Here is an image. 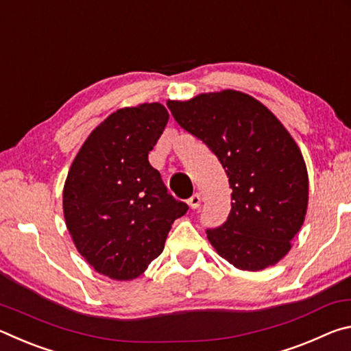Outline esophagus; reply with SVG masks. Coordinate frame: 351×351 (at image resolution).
I'll use <instances>...</instances> for the list:
<instances>
[{
	"instance_id": "obj_1",
	"label": "esophagus",
	"mask_w": 351,
	"mask_h": 351,
	"mask_svg": "<svg viewBox=\"0 0 351 351\" xmlns=\"http://www.w3.org/2000/svg\"><path fill=\"white\" fill-rule=\"evenodd\" d=\"M189 206L192 207V209H198V207L201 206V197L198 193H195L192 198H189Z\"/></svg>"
}]
</instances>
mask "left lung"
Here are the masks:
<instances>
[{
	"instance_id": "left-lung-1",
	"label": "left lung",
	"mask_w": 351,
	"mask_h": 351,
	"mask_svg": "<svg viewBox=\"0 0 351 351\" xmlns=\"http://www.w3.org/2000/svg\"><path fill=\"white\" fill-rule=\"evenodd\" d=\"M175 121L217 154L232 207L226 223L207 229L215 251L241 271H261L289 252L305 221L308 171L283 123L249 94L235 90L169 100Z\"/></svg>"
}]
</instances>
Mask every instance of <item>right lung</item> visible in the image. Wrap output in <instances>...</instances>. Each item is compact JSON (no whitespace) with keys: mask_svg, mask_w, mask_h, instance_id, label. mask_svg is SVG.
<instances>
[{"mask_svg":"<svg viewBox=\"0 0 351 351\" xmlns=\"http://www.w3.org/2000/svg\"><path fill=\"white\" fill-rule=\"evenodd\" d=\"M167 122L158 102L111 112L83 142L64 181L63 215L77 251L112 280L139 277L189 209L148 162Z\"/></svg>","mask_w":351,"mask_h":351,"instance_id":"1","label":"right lung"}]
</instances>
